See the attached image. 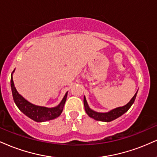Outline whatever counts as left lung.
Instances as JSON below:
<instances>
[{
  "label": "left lung",
  "mask_w": 157,
  "mask_h": 157,
  "mask_svg": "<svg viewBox=\"0 0 157 157\" xmlns=\"http://www.w3.org/2000/svg\"><path fill=\"white\" fill-rule=\"evenodd\" d=\"M136 92L134 94V96L133 97V98L130 100V102L128 104H126L125 105L122 106V107H119L117 109L111 110V111L107 113H98L96 111H94L93 110H91L88 105L87 102H86V97H84V107L85 110H86V112L87 113V114L89 115L90 117L96 120H99V121H102V122H111L112 120H115V119L118 118L119 117L122 116L123 113H125L126 111H128L131 108V106L132 105V104L134 103L135 99L136 97Z\"/></svg>",
  "instance_id": "1"
}]
</instances>
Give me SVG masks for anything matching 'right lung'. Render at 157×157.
<instances>
[{
	"label": "right lung",
	"instance_id": "add662e5",
	"mask_svg": "<svg viewBox=\"0 0 157 157\" xmlns=\"http://www.w3.org/2000/svg\"><path fill=\"white\" fill-rule=\"evenodd\" d=\"M11 88H12L14 101H15L17 108L20 109V111H22L28 117L37 122L48 121V120H53V119L60 116L62 113L66 97H67V93H66L60 103L57 107L55 108H46L33 105V104L27 101L26 100H25L17 92L15 87V85H14L12 74V76H11Z\"/></svg>",
	"mask_w": 157,
	"mask_h": 157
}]
</instances>
